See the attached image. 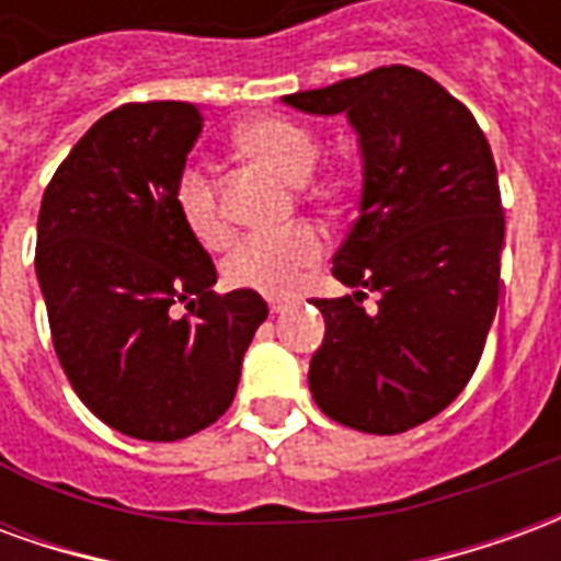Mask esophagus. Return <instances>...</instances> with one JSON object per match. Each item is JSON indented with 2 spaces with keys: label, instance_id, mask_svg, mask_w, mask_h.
<instances>
[{
  "label": "esophagus",
  "instance_id": "34e87169",
  "mask_svg": "<svg viewBox=\"0 0 561 561\" xmlns=\"http://www.w3.org/2000/svg\"><path fill=\"white\" fill-rule=\"evenodd\" d=\"M288 306H291V300H282V297H273V300H270V312H273V316H279V312H285Z\"/></svg>",
  "mask_w": 561,
  "mask_h": 561
}]
</instances>
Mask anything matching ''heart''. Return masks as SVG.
<instances>
[{
    "instance_id": "obj_1",
    "label": "heart",
    "mask_w": 561,
    "mask_h": 561,
    "mask_svg": "<svg viewBox=\"0 0 561 561\" xmlns=\"http://www.w3.org/2000/svg\"><path fill=\"white\" fill-rule=\"evenodd\" d=\"M237 144L282 173L288 183H306L316 171L318 140L316 135L291 119L264 116L252 119L237 131ZM173 204L180 219L204 245H221L231 237V225L221 209L219 188L213 171L201 161H188L176 173L173 183ZM328 255V233L312 221H297L291 228L276 233H249L233 245L225 257V279L233 288H252L261 294H291L309 276L321 257Z\"/></svg>"
}]
</instances>
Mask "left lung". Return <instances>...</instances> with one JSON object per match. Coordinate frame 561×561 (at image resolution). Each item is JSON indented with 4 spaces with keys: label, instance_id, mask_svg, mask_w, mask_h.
Here are the masks:
<instances>
[{
    "label": "left lung",
    "instance_id": "1",
    "mask_svg": "<svg viewBox=\"0 0 561 561\" xmlns=\"http://www.w3.org/2000/svg\"><path fill=\"white\" fill-rule=\"evenodd\" d=\"M285 104L345 114L364 156L360 216L333 255V276L354 294L312 300L328 333L309 390L342 426L405 433L462 393L493 324L505 240L493 149L466 104L409 66ZM369 293L376 310L363 306Z\"/></svg>",
    "mask_w": 561,
    "mask_h": 561
}]
</instances>
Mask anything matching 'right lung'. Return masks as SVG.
Segmentation results:
<instances>
[{
    "label": "right lung",
    "instance_id": "right-lung-1",
    "mask_svg": "<svg viewBox=\"0 0 561 561\" xmlns=\"http://www.w3.org/2000/svg\"><path fill=\"white\" fill-rule=\"evenodd\" d=\"M201 126L188 102L116 107L56 168L38 213L35 273L56 357L80 402L140 442L219 421L270 312L252 288L213 291L216 264L173 204Z\"/></svg>",
    "mask_w": 561,
    "mask_h": 561
}]
</instances>
